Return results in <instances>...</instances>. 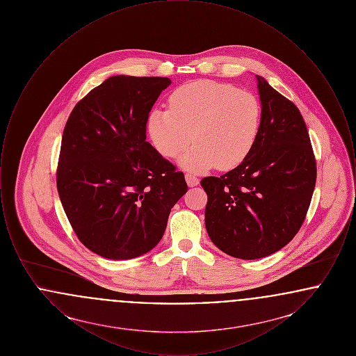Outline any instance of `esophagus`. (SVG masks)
I'll list each match as a JSON object with an SVG mask.
<instances>
[{"label": "esophagus", "mask_w": 356, "mask_h": 356, "mask_svg": "<svg viewBox=\"0 0 356 356\" xmlns=\"http://www.w3.org/2000/svg\"><path fill=\"white\" fill-rule=\"evenodd\" d=\"M186 184L189 186H196L199 184V181H200V180H199L195 175H192V173H186Z\"/></svg>", "instance_id": "esophagus-1"}]
</instances>
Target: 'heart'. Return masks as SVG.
<instances>
[{"label":"heart","instance_id":"obj_1","mask_svg":"<svg viewBox=\"0 0 356 356\" xmlns=\"http://www.w3.org/2000/svg\"><path fill=\"white\" fill-rule=\"evenodd\" d=\"M260 120L261 106L254 93L231 84L195 81L170 95L168 111L153 109L148 134L159 153L170 159L191 140L196 143L181 159L186 168L231 170L251 152Z\"/></svg>","mask_w":356,"mask_h":356}]
</instances>
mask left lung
<instances>
[{
    "mask_svg": "<svg viewBox=\"0 0 356 356\" xmlns=\"http://www.w3.org/2000/svg\"><path fill=\"white\" fill-rule=\"evenodd\" d=\"M260 129L250 154L220 177H204L205 227L229 256L273 254L299 232L316 183V159L298 106L256 76Z\"/></svg>",
    "mask_w": 356,
    "mask_h": 356,
    "instance_id": "left-lung-1",
    "label": "left lung"
}]
</instances>
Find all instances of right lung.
<instances>
[{"mask_svg":"<svg viewBox=\"0 0 356 356\" xmlns=\"http://www.w3.org/2000/svg\"><path fill=\"white\" fill-rule=\"evenodd\" d=\"M167 77L113 76L76 104L64 128L56 183L69 222L106 259L151 251L188 191L184 173L145 141Z\"/></svg>","mask_w":356,"mask_h":356,"instance_id":"add662e5","label":"right lung"}]
</instances>
